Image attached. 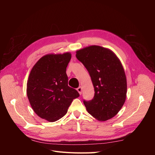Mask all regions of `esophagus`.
I'll use <instances>...</instances> for the list:
<instances>
[{"mask_svg": "<svg viewBox=\"0 0 155 155\" xmlns=\"http://www.w3.org/2000/svg\"><path fill=\"white\" fill-rule=\"evenodd\" d=\"M77 91H78V92H79V94H81V93H82V87H79L78 88H77Z\"/></svg>", "mask_w": 155, "mask_h": 155, "instance_id": "esophagus-1", "label": "esophagus"}]
</instances>
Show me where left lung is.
Masks as SVG:
<instances>
[{
    "instance_id": "obj_1",
    "label": "left lung",
    "mask_w": 155,
    "mask_h": 155,
    "mask_svg": "<svg viewBox=\"0 0 155 155\" xmlns=\"http://www.w3.org/2000/svg\"><path fill=\"white\" fill-rule=\"evenodd\" d=\"M76 56L90 74L94 97L83 103L87 110L99 121L113 118L123 107L127 94V79L116 55L100 46L92 45L76 51Z\"/></svg>"
}]
</instances>
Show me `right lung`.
Returning a JSON list of instances; mask_svg holds the SVG:
<instances>
[{
	"label": "right lung",
	"instance_id": "right-lung-1",
	"mask_svg": "<svg viewBox=\"0 0 155 155\" xmlns=\"http://www.w3.org/2000/svg\"><path fill=\"white\" fill-rule=\"evenodd\" d=\"M70 52L50 54L39 59L31 70L26 93L31 107L40 118L50 122L67 114L73 100L79 96L68 85L67 67Z\"/></svg>",
	"mask_w": 155,
	"mask_h": 155
}]
</instances>
